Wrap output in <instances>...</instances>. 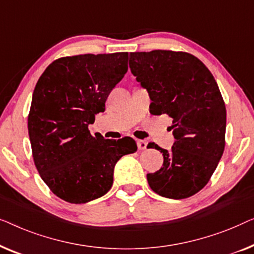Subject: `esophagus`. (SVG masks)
Instances as JSON below:
<instances>
[{
    "instance_id": "esophagus-1",
    "label": "esophagus",
    "mask_w": 254,
    "mask_h": 254,
    "mask_svg": "<svg viewBox=\"0 0 254 254\" xmlns=\"http://www.w3.org/2000/svg\"><path fill=\"white\" fill-rule=\"evenodd\" d=\"M137 146H138V149L139 151H144V149H146V147H147V141L145 140H137Z\"/></svg>"
}]
</instances>
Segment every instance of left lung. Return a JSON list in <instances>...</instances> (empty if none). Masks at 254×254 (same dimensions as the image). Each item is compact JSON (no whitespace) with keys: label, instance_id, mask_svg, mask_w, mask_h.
<instances>
[{"label":"left lung","instance_id":"left-lung-1","mask_svg":"<svg viewBox=\"0 0 254 254\" xmlns=\"http://www.w3.org/2000/svg\"><path fill=\"white\" fill-rule=\"evenodd\" d=\"M131 72L148 91L153 115L173 119L171 151H161L163 166L147 174L155 193L170 199L189 198L212 177L226 146L227 110L213 74L198 57L185 52L130 53Z\"/></svg>","mask_w":254,"mask_h":254}]
</instances>
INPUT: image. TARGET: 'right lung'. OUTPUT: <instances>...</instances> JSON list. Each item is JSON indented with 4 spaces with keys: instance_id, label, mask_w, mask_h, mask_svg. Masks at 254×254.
I'll return each instance as SVG.
<instances>
[{
    "instance_id": "obj_1",
    "label": "right lung",
    "mask_w": 254,
    "mask_h": 254,
    "mask_svg": "<svg viewBox=\"0 0 254 254\" xmlns=\"http://www.w3.org/2000/svg\"><path fill=\"white\" fill-rule=\"evenodd\" d=\"M127 55L61 57L35 85L27 117L32 155L42 181L64 201L102 197L112 188L116 162L137 151L131 137L113 140L88 130L127 73Z\"/></svg>"
}]
</instances>
